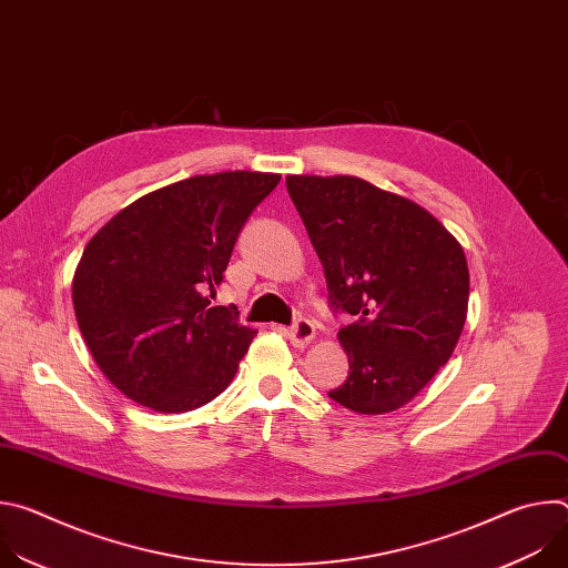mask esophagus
Here are the masks:
<instances>
[{"label":"esophagus","mask_w":568,"mask_h":568,"mask_svg":"<svg viewBox=\"0 0 568 568\" xmlns=\"http://www.w3.org/2000/svg\"><path fill=\"white\" fill-rule=\"evenodd\" d=\"M314 335H316L314 323L307 321V318H298V321L294 323V326H290V328L285 331V337H287L290 344L296 346V348L307 346V344L314 339Z\"/></svg>","instance_id":"1"}]
</instances>
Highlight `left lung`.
<instances>
[{
	"label": "left lung",
	"mask_w": 568,
	"mask_h": 568,
	"mask_svg": "<svg viewBox=\"0 0 568 568\" xmlns=\"http://www.w3.org/2000/svg\"><path fill=\"white\" fill-rule=\"evenodd\" d=\"M290 197L326 272L348 379L328 395L362 416L412 402L465 326L469 270L460 242L420 204L353 175H287Z\"/></svg>",
	"instance_id": "left-lung-1"
}]
</instances>
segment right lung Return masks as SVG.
<instances>
[{"instance_id": "obj_1", "label": "right lung", "mask_w": 568, "mask_h": 568, "mask_svg": "<svg viewBox=\"0 0 568 568\" xmlns=\"http://www.w3.org/2000/svg\"><path fill=\"white\" fill-rule=\"evenodd\" d=\"M281 175L226 171L156 189L88 242L73 312L101 373L132 402L184 414L215 399L258 331L211 305L242 224Z\"/></svg>"}]
</instances>
